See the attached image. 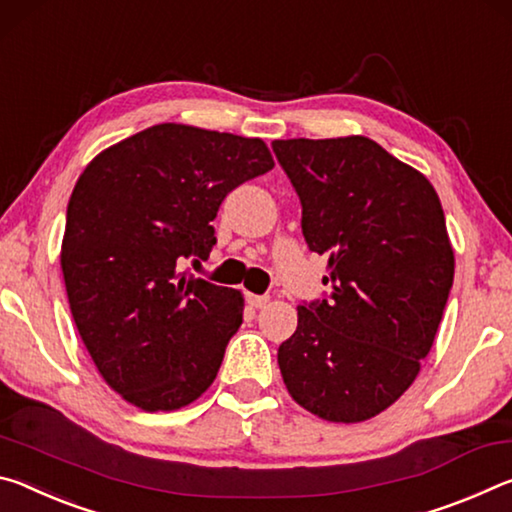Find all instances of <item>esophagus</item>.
Masks as SVG:
<instances>
[{"label": "esophagus", "instance_id": "34e87169", "mask_svg": "<svg viewBox=\"0 0 512 512\" xmlns=\"http://www.w3.org/2000/svg\"><path fill=\"white\" fill-rule=\"evenodd\" d=\"M247 304L254 306V308H263V306L270 304V295H251V292H249Z\"/></svg>", "mask_w": 512, "mask_h": 512}]
</instances>
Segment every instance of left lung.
<instances>
[{
  "label": "left lung",
  "instance_id": "8db88e82",
  "mask_svg": "<svg viewBox=\"0 0 512 512\" xmlns=\"http://www.w3.org/2000/svg\"><path fill=\"white\" fill-rule=\"evenodd\" d=\"M301 201L308 249L329 256V299L297 306L279 347L290 397L354 424L420 374L454 283V249L431 181L365 136L274 140Z\"/></svg>",
  "mask_w": 512,
  "mask_h": 512
}]
</instances>
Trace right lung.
I'll use <instances>...</instances> for the list:
<instances>
[{
    "label": "right lung",
    "mask_w": 512,
    "mask_h": 512,
    "mask_svg": "<svg viewBox=\"0 0 512 512\" xmlns=\"http://www.w3.org/2000/svg\"><path fill=\"white\" fill-rule=\"evenodd\" d=\"M272 167L261 138L165 122L83 170L61 245L67 301L92 363L129 404L177 410L215 381L245 299L179 265L206 261L224 197Z\"/></svg>",
    "instance_id": "add662e5"
}]
</instances>
